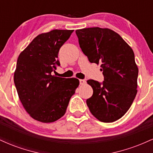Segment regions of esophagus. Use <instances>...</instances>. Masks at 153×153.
<instances>
[{
    "mask_svg": "<svg viewBox=\"0 0 153 153\" xmlns=\"http://www.w3.org/2000/svg\"><path fill=\"white\" fill-rule=\"evenodd\" d=\"M79 81H80V85H84V84L86 83V81H85V80H82V79H80V80H79Z\"/></svg>",
    "mask_w": 153,
    "mask_h": 153,
    "instance_id": "esophagus-1",
    "label": "esophagus"
}]
</instances>
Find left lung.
<instances>
[{"label":"left lung","mask_w":153,"mask_h":153,"mask_svg":"<svg viewBox=\"0 0 153 153\" xmlns=\"http://www.w3.org/2000/svg\"><path fill=\"white\" fill-rule=\"evenodd\" d=\"M79 45L91 63H101L103 81L88 80L94 94L86 100L93 115L113 122L127 113L136 96L138 68L133 50L119 34L108 29L75 31Z\"/></svg>","instance_id":"obj_1"}]
</instances>
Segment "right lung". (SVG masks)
Here are the masks:
<instances>
[{
	"instance_id": "right-lung-1",
	"label": "right lung",
	"mask_w": 153,
	"mask_h": 153,
	"mask_svg": "<svg viewBox=\"0 0 153 153\" xmlns=\"http://www.w3.org/2000/svg\"><path fill=\"white\" fill-rule=\"evenodd\" d=\"M74 30L54 29L38 35L21 52L14 73V84L27 113L39 122L57 121L65 114L78 79L52 75L60 66V47Z\"/></svg>"
}]
</instances>
